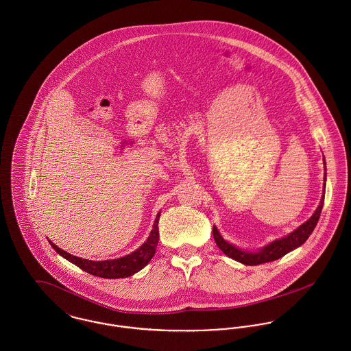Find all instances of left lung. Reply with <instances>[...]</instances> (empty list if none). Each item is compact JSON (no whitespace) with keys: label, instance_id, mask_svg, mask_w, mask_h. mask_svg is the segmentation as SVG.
Here are the masks:
<instances>
[{"label":"left lung","instance_id":"1","mask_svg":"<svg viewBox=\"0 0 351 351\" xmlns=\"http://www.w3.org/2000/svg\"><path fill=\"white\" fill-rule=\"evenodd\" d=\"M324 162V171H327L326 168V160L323 158ZM326 176L327 173L324 172V190H323V195L320 199V204L317 206V209L311 215L309 219H306L304 223H301L297 229H294L293 232H290L289 234H286L285 237L277 239L274 241H271L270 244L265 245L263 248L258 250V251H248V250H241L239 247H236L234 244L228 243L221 233L218 232L217 226H213V236H214V241L218 245V248L228 255L229 258H232L236 262H240L243 265L247 266H256V265H262V263H267V262H273L277 261L282 256H285L286 254H289L290 251L301 247L308 237L311 236V233L313 232L319 218H320V213L323 209V204H324V193H326Z\"/></svg>","mask_w":351,"mask_h":351}]
</instances>
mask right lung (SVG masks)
<instances>
[{
	"label": "right lung",
	"instance_id": "1",
	"mask_svg": "<svg viewBox=\"0 0 351 351\" xmlns=\"http://www.w3.org/2000/svg\"><path fill=\"white\" fill-rule=\"evenodd\" d=\"M160 214L161 211L157 213L156 219L153 222V228L150 230L149 237L146 239V241L141 245L140 248H137L136 251H133L129 255H125L122 258L118 259H110V261H89V259H82L78 256H74L69 252L61 250L60 247H57L53 241L49 240L50 245L56 250L57 254H60L62 258H65L66 261L71 262L73 265H75L77 267H80L81 270L95 276V277H100V278H110V280H115V278H128L134 276L136 273H138L142 270L153 258V255L156 254V248L158 244V219H160Z\"/></svg>",
	"mask_w": 351,
	"mask_h": 351
}]
</instances>
